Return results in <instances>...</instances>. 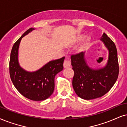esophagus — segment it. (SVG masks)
Segmentation results:
<instances>
[{"mask_svg": "<svg viewBox=\"0 0 127 127\" xmlns=\"http://www.w3.org/2000/svg\"><path fill=\"white\" fill-rule=\"evenodd\" d=\"M63 65L64 68H67L71 67V63H70V61H69L68 60H65L64 62Z\"/></svg>", "mask_w": 127, "mask_h": 127, "instance_id": "34e87169", "label": "esophagus"}]
</instances>
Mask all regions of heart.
<instances>
[{"label":"heart","mask_w":127,"mask_h":127,"mask_svg":"<svg viewBox=\"0 0 127 127\" xmlns=\"http://www.w3.org/2000/svg\"><path fill=\"white\" fill-rule=\"evenodd\" d=\"M83 37V34L77 35V36L75 37L74 40V42L75 43H78L81 40V39H82ZM90 40V38L89 37H86L83 40L82 42H81V44H80L79 48H78V50H82L86 47L87 45L88 44V43H89Z\"/></svg>","instance_id":"1"}]
</instances>
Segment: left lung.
<instances>
[{
    "instance_id": "8db88e82",
    "label": "left lung",
    "mask_w": 127,
    "mask_h": 127,
    "mask_svg": "<svg viewBox=\"0 0 127 127\" xmlns=\"http://www.w3.org/2000/svg\"><path fill=\"white\" fill-rule=\"evenodd\" d=\"M100 40L108 51V60L103 67L93 68L88 65L85 53L71 57L74 71L73 87L81 98L90 100L101 97L110 90L116 82L119 73L117 50L114 43L103 33Z\"/></svg>"
}]
</instances>
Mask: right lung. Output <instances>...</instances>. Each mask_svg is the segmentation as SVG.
I'll return each instance as SVG.
<instances>
[{
	"label": "right lung",
	"instance_id": "obj_1",
	"mask_svg": "<svg viewBox=\"0 0 127 127\" xmlns=\"http://www.w3.org/2000/svg\"><path fill=\"white\" fill-rule=\"evenodd\" d=\"M35 29L30 28L23 33L13 46L9 62V72L13 84L24 97L33 101L48 98L54 90V78L63 69L65 57L50 61L35 71H28L19 64L18 52L21 40Z\"/></svg>",
	"mask_w": 127,
	"mask_h": 127
}]
</instances>
